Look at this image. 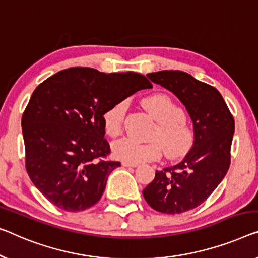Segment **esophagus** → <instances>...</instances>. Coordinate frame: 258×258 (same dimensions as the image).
<instances>
[{
  "label": "esophagus",
  "instance_id": "34e87169",
  "mask_svg": "<svg viewBox=\"0 0 258 258\" xmlns=\"http://www.w3.org/2000/svg\"><path fill=\"white\" fill-rule=\"evenodd\" d=\"M121 164H122V167H126V168H136V167H138L137 163H130V162H125V161Z\"/></svg>",
  "mask_w": 258,
  "mask_h": 258
}]
</instances>
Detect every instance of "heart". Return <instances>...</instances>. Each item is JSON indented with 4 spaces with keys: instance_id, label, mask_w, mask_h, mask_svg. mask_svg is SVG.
<instances>
[{
    "instance_id": "obj_1",
    "label": "heart",
    "mask_w": 258,
    "mask_h": 258,
    "mask_svg": "<svg viewBox=\"0 0 258 258\" xmlns=\"http://www.w3.org/2000/svg\"><path fill=\"white\" fill-rule=\"evenodd\" d=\"M142 105L157 121L151 142H139L131 138L116 141L112 151L117 159L130 163L156 160L162 155L163 147L170 159H178L190 151L195 144V131L184 118L180 107L166 94H155L142 101ZM126 102H118L103 114V124L107 136L121 133L126 113Z\"/></svg>"
}]
</instances>
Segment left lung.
<instances>
[{
	"instance_id": "8db88e82",
	"label": "left lung",
	"mask_w": 258,
	"mask_h": 258,
	"mask_svg": "<svg viewBox=\"0 0 258 258\" xmlns=\"http://www.w3.org/2000/svg\"><path fill=\"white\" fill-rule=\"evenodd\" d=\"M147 76L185 105L194 122L195 144L182 162L156 170L142 195L157 212L183 213L205 202L227 174L234 118L220 92L187 73L161 71Z\"/></svg>"
}]
</instances>
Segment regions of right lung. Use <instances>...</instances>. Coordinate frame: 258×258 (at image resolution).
I'll return each instance as SVG.
<instances>
[{
	"label": "right lung",
	"instance_id": "add662e5",
	"mask_svg": "<svg viewBox=\"0 0 258 258\" xmlns=\"http://www.w3.org/2000/svg\"><path fill=\"white\" fill-rule=\"evenodd\" d=\"M152 88L139 73L63 69L36 88L23 113L25 168L34 186L59 209L94 206L120 162L109 160L103 114L141 89Z\"/></svg>",
	"mask_w": 258,
	"mask_h": 258
}]
</instances>
